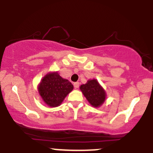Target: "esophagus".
Masks as SVG:
<instances>
[{
  "mask_svg": "<svg viewBox=\"0 0 153 153\" xmlns=\"http://www.w3.org/2000/svg\"><path fill=\"white\" fill-rule=\"evenodd\" d=\"M79 85H80V83H79L78 82H75V83H74L75 88H78L79 87Z\"/></svg>",
  "mask_w": 153,
  "mask_h": 153,
  "instance_id": "34e87169",
  "label": "esophagus"
}]
</instances>
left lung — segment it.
I'll return each mask as SVG.
<instances>
[{"mask_svg":"<svg viewBox=\"0 0 153 153\" xmlns=\"http://www.w3.org/2000/svg\"><path fill=\"white\" fill-rule=\"evenodd\" d=\"M80 89L91 106L99 107L104 103L106 91L96 79L88 80L86 83L80 85Z\"/></svg>","mask_w":153,"mask_h":153,"instance_id":"obj_1","label":"left lung"}]
</instances>
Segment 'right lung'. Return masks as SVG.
<instances>
[{
    "label": "right lung",
    "mask_w": 153,
    "mask_h": 153,
    "mask_svg": "<svg viewBox=\"0 0 153 153\" xmlns=\"http://www.w3.org/2000/svg\"><path fill=\"white\" fill-rule=\"evenodd\" d=\"M73 89V84L62 78L57 72L47 73L38 85L39 94L44 102L50 107L59 106Z\"/></svg>",
    "instance_id": "1"
}]
</instances>
